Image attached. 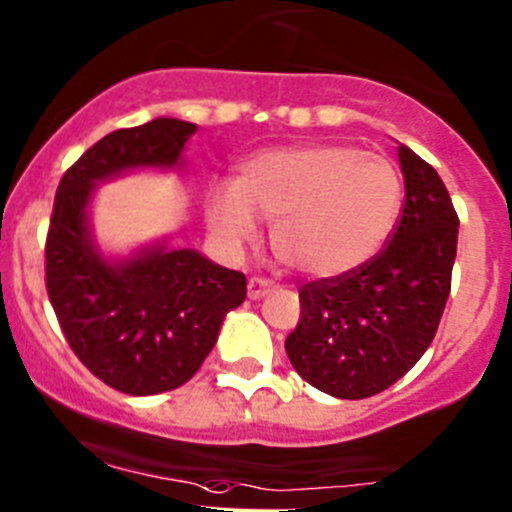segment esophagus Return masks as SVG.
<instances>
[{"mask_svg":"<svg viewBox=\"0 0 512 512\" xmlns=\"http://www.w3.org/2000/svg\"><path fill=\"white\" fill-rule=\"evenodd\" d=\"M272 291V282L265 277H250L247 279V296H250L252 301L257 299H265V296Z\"/></svg>","mask_w":512,"mask_h":512,"instance_id":"1","label":"esophagus"}]
</instances>
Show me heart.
Returning <instances> with one entry per match:
<instances>
[{
	"label": "heart",
	"mask_w": 512,
	"mask_h": 512,
	"mask_svg": "<svg viewBox=\"0 0 512 512\" xmlns=\"http://www.w3.org/2000/svg\"><path fill=\"white\" fill-rule=\"evenodd\" d=\"M401 204V174L386 157L306 143L245 157L233 184L209 187L204 209L226 245L255 238L262 216L279 260L311 277H340L381 250Z\"/></svg>",
	"instance_id": "1"
}]
</instances>
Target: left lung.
Returning <instances> with one entry per match:
<instances>
[{
    "label": "left lung",
    "mask_w": 512,
    "mask_h": 512,
    "mask_svg": "<svg viewBox=\"0 0 512 512\" xmlns=\"http://www.w3.org/2000/svg\"><path fill=\"white\" fill-rule=\"evenodd\" d=\"M406 201L367 265L299 289L301 318L284 342L303 379L335 398H369L423 357L452 289L459 218L445 182L398 145Z\"/></svg>",
    "instance_id": "1"
}]
</instances>
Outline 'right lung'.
<instances>
[{"label":"right lung","instance_id":"1","mask_svg":"<svg viewBox=\"0 0 512 512\" xmlns=\"http://www.w3.org/2000/svg\"><path fill=\"white\" fill-rule=\"evenodd\" d=\"M196 123L153 119L94 143L63 174L46 240V289L67 345L97 379L131 396L187 384L245 301V274L192 247L157 243L126 260L101 255L89 230L99 182L138 167L172 170Z\"/></svg>","mask_w":512,"mask_h":512}]
</instances>
